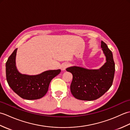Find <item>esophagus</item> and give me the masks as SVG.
Here are the masks:
<instances>
[{
  "mask_svg": "<svg viewBox=\"0 0 130 130\" xmlns=\"http://www.w3.org/2000/svg\"><path fill=\"white\" fill-rule=\"evenodd\" d=\"M68 67H69V63L67 62L63 63L61 65V69L62 71H65L66 70V69H67Z\"/></svg>",
  "mask_w": 130,
  "mask_h": 130,
  "instance_id": "1",
  "label": "esophagus"
}]
</instances>
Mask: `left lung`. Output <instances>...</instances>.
Returning <instances> with one entry per match:
<instances>
[{
    "instance_id": "left-lung-1",
    "label": "left lung",
    "mask_w": 130,
    "mask_h": 130,
    "mask_svg": "<svg viewBox=\"0 0 130 130\" xmlns=\"http://www.w3.org/2000/svg\"><path fill=\"white\" fill-rule=\"evenodd\" d=\"M101 48L106 56V62L98 69H88L76 66L66 69L73 74L70 90L76 99L82 101L95 100L112 86L115 71L113 55L106 43L102 41Z\"/></svg>"
}]
</instances>
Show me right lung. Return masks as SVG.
Returning a JSON list of instances; mask_svg holds the SVG:
<instances>
[{
	"instance_id": "right-lung-1",
	"label": "right lung",
	"mask_w": 130,
	"mask_h": 130,
	"mask_svg": "<svg viewBox=\"0 0 130 130\" xmlns=\"http://www.w3.org/2000/svg\"><path fill=\"white\" fill-rule=\"evenodd\" d=\"M14 50L6 62V77L9 86L17 94L27 100L41 98L47 92L51 80L59 75L60 69L47 70L40 74L29 75L21 74L16 67Z\"/></svg>"
}]
</instances>
